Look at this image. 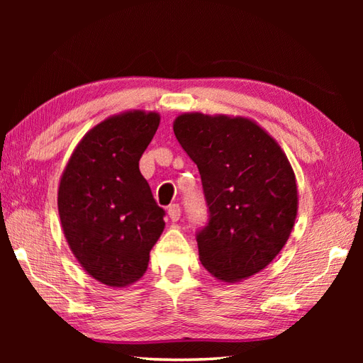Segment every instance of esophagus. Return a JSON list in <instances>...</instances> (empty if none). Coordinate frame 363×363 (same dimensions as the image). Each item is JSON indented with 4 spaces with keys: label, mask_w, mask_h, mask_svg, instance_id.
I'll return each instance as SVG.
<instances>
[{
    "label": "esophagus",
    "mask_w": 363,
    "mask_h": 363,
    "mask_svg": "<svg viewBox=\"0 0 363 363\" xmlns=\"http://www.w3.org/2000/svg\"><path fill=\"white\" fill-rule=\"evenodd\" d=\"M168 217L172 221H177L181 218V206L179 204H172L168 207Z\"/></svg>",
    "instance_id": "esophagus-1"
}]
</instances>
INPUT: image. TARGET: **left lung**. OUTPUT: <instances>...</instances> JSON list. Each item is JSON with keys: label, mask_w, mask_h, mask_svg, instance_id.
Here are the masks:
<instances>
[{"label": "left lung", "mask_w": 363, "mask_h": 363, "mask_svg": "<svg viewBox=\"0 0 363 363\" xmlns=\"http://www.w3.org/2000/svg\"><path fill=\"white\" fill-rule=\"evenodd\" d=\"M173 130L199 169L209 207L196 234L199 260L223 282L248 279L273 262L295 225L298 189L287 156L245 117L181 113Z\"/></svg>", "instance_id": "left-lung-1"}]
</instances>
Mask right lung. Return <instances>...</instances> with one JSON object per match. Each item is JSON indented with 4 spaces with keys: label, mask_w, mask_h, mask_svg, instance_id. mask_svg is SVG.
<instances>
[{
    "label": "right lung",
    "mask_w": 363,
    "mask_h": 363,
    "mask_svg": "<svg viewBox=\"0 0 363 363\" xmlns=\"http://www.w3.org/2000/svg\"><path fill=\"white\" fill-rule=\"evenodd\" d=\"M159 123L157 112L145 111L98 123L60 177L57 207L68 246L81 267L109 287L140 279L165 228V211L138 169Z\"/></svg>",
    "instance_id": "add662e5"
}]
</instances>
